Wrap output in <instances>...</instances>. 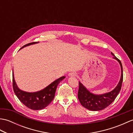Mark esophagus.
Segmentation results:
<instances>
[{
	"instance_id": "obj_1",
	"label": "esophagus",
	"mask_w": 133,
	"mask_h": 133,
	"mask_svg": "<svg viewBox=\"0 0 133 133\" xmlns=\"http://www.w3.org/2000/svg\"><path fill=\"white\" fill-rule=\"evenodd\" d=\"M76 75H77V74H76V72H71L69 74V75L70 77H74V76H76Z\"/></svg>"
}]
</instances>
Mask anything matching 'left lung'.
Returning a JSON list of instances; mask_svg holds the SVG:
<instances>
[{
  "label": "left lung",
  "mask_w": 133,
  "mask_h": 133,
  "mask_svg": "<svg viewBox=\"0 0 133 133\" xmlns=\"http://www.w3.org/2000/svg\"><path fill=\"white\" fill-rule=\"evenodd\" d=\"M111 54L114 56V59L119 62L121 65V77L119 83L111 91L102 95H95L89 92L79 82L78 93V99L82 105L87 109L92 111H99L105 109L115 100L119 94L123 82L122 65L119 59H118L112 52Z\"/></svg>",
  "instance_id": "obj_1"
}]
</instances>
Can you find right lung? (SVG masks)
Here are the masks:
<instances>
[{"mask_svg": "<svg viewBox=\"0 0 133 133\" xmlns=\"http://www.w3.org/2000/svg\"><path fill=\"white\" fill-rule=\"evenodd\" d=\"M38 42H32L28 43L21 49L31 44H35ZM65 77H62L55 80L50 85L41 91L35 92H27L20 90L14 79V73H12V87L14 92L21 102L25 106L31 110H39L47 107L55 97V91L58 84Z\"/></svg>", "mask_w": 133, "mask_h": 133, "instance_id": "right-lung-1", "label": "right lung"}]
</instances>
